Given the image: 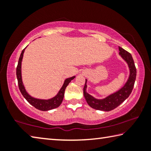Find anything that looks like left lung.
<instances>
[{
    "label": "left lung",
    "instance_id": "obj_1",
    "mask_svg": "<svg viewBox=\"0 0 151 151\" xmlns=\"http://www.w3.org/2000/svg\"><path fill=\"white\" fill-rule=\"evenodd\" d=\"M119 55L126 61L130 70L129 79H128L123 87L121 88L119 91H116V93L106 97L105 99H96L90 95L86 92V86H86V82H87V80L86 79L85 85L83 88L84 96H85V98L88 105L96 110L103 111H112V110L119 106L122 103H123L129 96L132 89H133L137 76V69L135 67L133 58L129 52H127L122 48L119 47Z\"/></svg>",
    "mask_w": 151,
    "mask_h": 151
}]
</instances>
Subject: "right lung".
Listing matches in <instances>:
<instances>
[{"instance_id": "add662e5", "label": "right lung", "mask_w": 151, "mask_h": 151, "mask_svg": "<svg viewBox=\"0 0 151 151\" xmlns=\"http://www.w3.org/2000/svg\"><path fill=\"white\" fill-rule=\"evenodd\" d=\"M27 48V47H26ZM24 48L22 50L21 54L19 57V62H18V65L17 67V77L18 80V85H19V88L20 91V93H22V96H23L25 99L29 102V103L32 105L36 109L40 110V111H49V110H52L53 109L57 108V107L60 105V104L62 103L63 97L65 95V91L66 87L68 86L70 82L75 78V76H73V77L66 78L65 81L62 88L60 89L59 92L55 97L48 99V100H42V99H38L33 98L31 96H30L29 94L27 93L24 88V86L23 85L22 81V76H21V63L22 60V57H23V54L24 52L25 48Z\"/></svg>"}]
</instances>
